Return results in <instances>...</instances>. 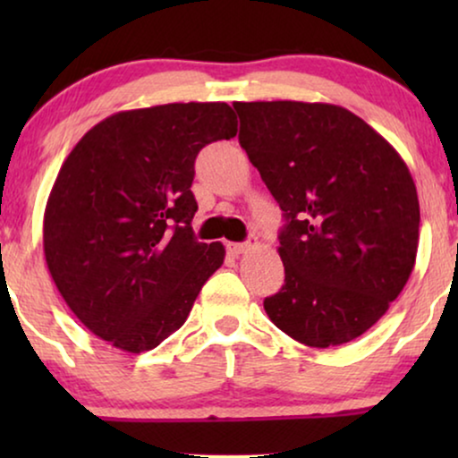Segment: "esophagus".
Returning <instances> with one entry per match:
<instances>
[{"label":"esophagus","mask_w":458,"mask_h":458,"mask_svg":"<svg viewBox=\"0 0 458 458\" xmlns=\"http://www.w3.org/2000/svg\"><path fill=\"white\" fill-rule=\"evenodd\" d=\"M254 248H256V240H250V242H243V243H235V242L227 243V252L231 256H242V254H246Z\"/></svg>","instance_id":"obj_1"}]
</instances>
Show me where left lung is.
Masks as SVG:
<instances>
[{"mask_svg":"<svg viewBox=\"0 0 458 458\" xmlns=\"http://www.w3.org/2000/svg\"><path fill=\"white\" fill-rule=\"evenodd\" d=\"M240 143L284 210L285 284L265 310L300 344L329 348L371 329L409 281L419 198L377 131L334 104L235 102Z\"/></svg>","mask_w":458,"mask_h":458,"instance_id":"1","label":"left lung"}]
</instances>
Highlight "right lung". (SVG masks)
I'll list each match as a JSON object with an SVG mask.
<instances>
[{"label":"right lung","instance_id":"1","mask_svg":"<svg viewBox=\"0 0 458 458\" xmlns=\"http://www.w3.org/2000/svg\"><path fill=\"white\" fill-rule=\"evenodd\" d=\"M237 135L225 102L116 112L62 165L43 216V252L81 323L124 352H146L185 323L223 265L221 242L191 231L193 162Z\"/></svg>","mask_w":458,"mask_h":458}]
</instances>
